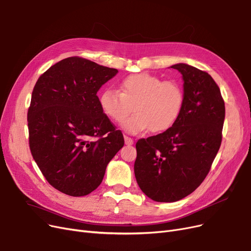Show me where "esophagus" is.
<instances>
[{
  "label": "esophagus",
  "instance_id": "34e87169",
  "mask_svg": "<svg viewBox=\"0 0 251 251\" xmlns=\"http://www.w3.org/2000/svg\"><path fill=\"white\" fill-rule=\"evenodd\" d=\"M125 142H126V144H127V145H131V144L134 143V140H133V138L125 135Z\"/></svg>",
  "mask_w": 251,
  "mask_h": 251
}]
</instances>
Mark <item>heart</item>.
Wrapping results in <instances>:
<instances>
[{
    "label": "heart",
    "instance_id": "1",
    "mask_svg": "<svg viewBox=\"0 0 251 251\" xmlns=\"http://www.w3.org/2000/svg\"><path fill=\"white\" fill-rule=\"evenodd\" d=\"M119 91L106 89L100 94V106L105 115L114 122L123 120L127 133L137 134L151 129L164 132L174 126L184 107L185 93L181 86L172 80L163 81L148 73L134 74L120 82Z\"/></svg>",
    "mask_w": 251,
    "mask_h": 251
}]
</instances>
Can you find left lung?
Masks as SVG:
<instances>
[{
  "instance_id": "left-lung-1",
  "label": "left lung",
  "mask_w": 251,
  "mask_h": 251,
  "mask_svg": "<svg viewBox=\"0 0 251 251\" xmlns=\"http://www.w3.org/2000/svg\"><path fill=\"white\" fill-rule=\"evenodd\" d=\"M185 101L176 123L136 143L135 176L142 192L159 202L191 194L208 176L222 141L226 106L218 85L203 71L178 63Z\"/></svg>"
}]
</instances>
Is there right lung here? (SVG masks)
Returning a JSON list of instances; mask_svg holds the SVG:
<instances>
[{"mask_svg":"<svg viewBox=\"0 0 251 251\" xmlns=\"http://www.w3.org/2000/svg\"><path fill=\"white\" fill-rule=\"evenodd\" d=\"M117 73L68 57L50 66L34 86L28 110L30 151L43 176L60 192L84 196L94 191L125 144L97 96Z\"/></svg>","mask_w":251,"mask_h":251,"instance_id":"right-lung-1","label":"right lung"}]
</instances>
